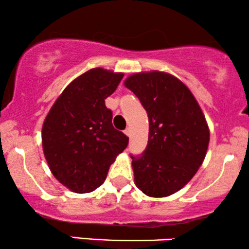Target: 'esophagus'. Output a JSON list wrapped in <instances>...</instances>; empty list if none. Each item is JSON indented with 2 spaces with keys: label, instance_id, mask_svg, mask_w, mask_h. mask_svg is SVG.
Segmentation results:
<instances>
[{
  "label": "esophagus",
  "instance_id": "34e87169",
  "mask_svg": "<svg viewBox=\"0 0 249 249\" xmlns=\"http://www.w3.org/2000/svg\"><path fill=\"white\" fill-rule=\"evenodd\" d=\"M124 134H125V135H127V136H130V135H131V130H130V128H125Z\"/></svg>",
  "mask_w": 249,
  "mask_h": 249
}]
</instances>
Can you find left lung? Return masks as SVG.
Instances as JSON below:
<instances>
[{
  "label": "left lung",
  "instance_id": "left-lung-1",
  "mask_svg": "<svg viewBox=\"0 0 249 249\" xmlns=\"http://www.w3.org/2000/svg\"><path fill=\"white\" fill-rule=\"evenodd\" d=\"M149 118L148 144L131 156L134 182L144 195L163 198L188 184L205 160L210 129L185 84L168 72H137L124 80Z\"/></svg>",
  "mask_w": 249,
  "mask_h": 249
}]
</instances>
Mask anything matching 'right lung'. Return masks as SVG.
<instances>
[{"instance_id":"add662e5","label":"right lung","mask_w":249,"mask_h":249,"mask_svg":"<svg viewBox=\"0 0 249 249\" xmlns=\"http://www.w3.org/2000/svg\"><path fill=\"white\" fill-rule=\"evenodd\" d=\"M122 78V72L89 70L67 85L44 120L42 145L50 170L75 194L102 185L127 148L129 139L113 127V114L105 105Z\"/></svg>"}]
</instances>
